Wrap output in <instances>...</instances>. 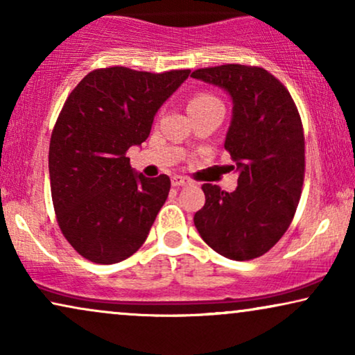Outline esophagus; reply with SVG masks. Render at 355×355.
<instances>
[{
  "label": "esophagus",
  "mask_w": 355,
  "mask_h": 355,
  "mask_svg": "<svg viewBox=\"0 0 355 355\" xmlns=\"http://www.w3.org/2000/svg\"><path fill=\"white\" fill-rule=\"evenodd\" d=\"M171 182H173V186H176V187L187 186V184L191 182V179L186 178V176H179V174H176V176L171 178Z\"/></svg>",
  "instance_id": "1"
}]
</instances>
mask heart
<instances>
[{"label":"heart","instance_id":"1","mask_svg":"<svg viewBox=\"0 0 355 355\" xmlns=\"http://www.w3.org/2000/svg\"><path fill=\"white\" fill-rule=\"evenodd\" d=\"M211 105H221V101L213 96L211 94H207V92H198V94L192 95L191 100H189L187 108L189 111L192 110H198V108H205V106H211Z\"/></svg>","mask_w":355,"mask_h":355}]
</instances>
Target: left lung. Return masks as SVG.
<instances>
[{
    "label": "left lung",
    "instance_id": "left-lung-1",
    "mask_svg": "<svg viewBox=\"0 0 355 355\" xmlns=\"http://www.w3.org/2000/svg\"><path fill=\"white\" fill-rule=\"evenodd\" d=\"M191 77L231 95L234 108L225 148L239 171L234 192L203 184L205 205L193 223L220 255L257 259L288 231L300 200L305 140L297 106L288 89L259 66L202 67Z\"/></svg>",
    "mask_w": 355,
    "mask_h": 355
}]
</instances>
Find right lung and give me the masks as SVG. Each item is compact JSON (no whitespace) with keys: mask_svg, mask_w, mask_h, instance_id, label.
<instances>
[{"mask_svg":"<svg viewBox=\"0 0 355 355\" xmlns=\"http://www.w3.org/2000/svg\"><path fill=\"white\" fill-rule=\"evenodd\" d=\"M189 74L101 67L62 105L48 152L51 198L62 236L84 259L118 263L147 239L171 181L135 174L125 153L147 140L159 106Z\"/></svg>","mask_w":355,"mask_h":355,"instance_id":"right-lung-1","label":"right lung"}]
</instances>
